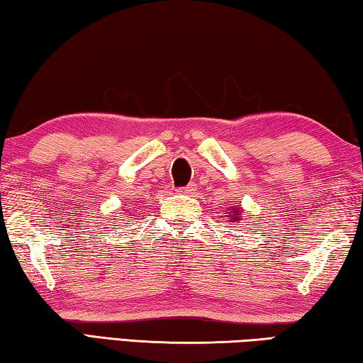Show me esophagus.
I'll return each mask as SVG.
<instances>
[{
	"label": "esophagus",
	"mask_w": 363,
	"mask_h": 363,
	"mask_svg": "<svg viewBox=\"0 0 363 363\" xmlns=\"http://www.w3.org/2000/svg\"><path fill=\"white\" fill-rule=\"evenodd\" d=\"M194 190H195V184H189L187 187H182V189H179V192H181V194H184V195H192V194H194Z\"/></svg>",
	"instance_id": "34e87169"
}]
</instances>
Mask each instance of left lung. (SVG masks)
Here are the masks:
<instances>
[{
	"label": "left lung",
	"mask_w": 363,
	"mask_h": 363,
	"mask_svg": "<svg viewBox=\"0 0 363 363\" xmlns=\"http://www.w3.org/2000/svg\"><path fill=\"white\" fill-rule=\"evenodd\" d=\"M229 210H232V211H229L225 214V218H227V220H232V224H238L242 220V208H233V206H230Z\"/></svg>",
	"instance_id": "left-lung-1"
}]
</instances>
